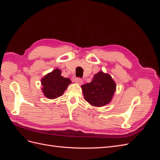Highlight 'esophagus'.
Here are the masks:
<instances>
[{"label": "esophagus", "instance_id": "1", "mask_svg": "<svg viewBox=\"0 0 160 160\" xmlns=\"http://www.w3.org/2000/svg\"><path fill=\"white\" fill-rule=\"evenodd\" d=\"M75 81L76 83L79 84V85H80L83 84V80H82L81 78H76V79H75Z\"/></svg>", "mask_w": 160, "mask_h": 160}]
</instances>
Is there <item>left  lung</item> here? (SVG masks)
Listing matches in <instances>:
<instances>
[{
    "mask_svg": "<svg viewBox=\"0 0 160 160\" xmlns=\"http://www.w3.org/2000/svg\"><path fill=\"white\" fill-rule=\"evenodd\" d=\"M86 101L94 107L109 104L116 91V84L111 76L100 71L95 74L90 83L81 86Z\"/></svg>",
    "mask_w": 160,
    "mask_h": 160,
    "instance_id": "left-lung-1",
    "label": "left lung"
}]
</instances>
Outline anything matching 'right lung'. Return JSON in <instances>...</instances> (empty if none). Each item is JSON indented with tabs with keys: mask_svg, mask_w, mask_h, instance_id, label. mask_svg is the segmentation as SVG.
<instances>
[{
	"mask_svg": "<svg viewBox=\"0 0 160 160\" xmlns=\"http://www.w3.org/2000/svg\"><path fill=\"white\" fill-rule=\"evenodd\" d=\"M41 90L47 98L54 99L62 96L72 82L69 78L61 76V71L55 69L41 79Z\"/></svg>",
	"mask_w": 160,
	"mask_h": 160,
	"instance_id": "right-lung-1",
	"label": "right lung"
}]
</instances>
